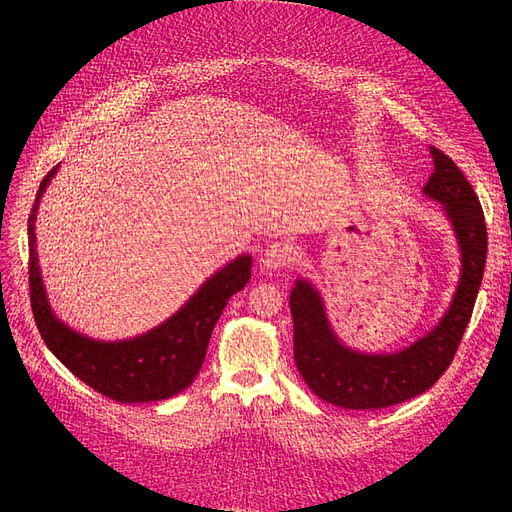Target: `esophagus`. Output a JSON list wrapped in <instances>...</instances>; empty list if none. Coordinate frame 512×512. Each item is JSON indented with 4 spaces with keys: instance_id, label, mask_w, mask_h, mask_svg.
<instances>
[{
    "instance_id": "1",
    "label": "esophagus",
    "mask_w": 512,
    "mask_h": 512,
    "mask_svg": "<svg viewBox=\"0 0 512 512\" xmlns=\"http://www.w3.org/2000/svg\"><path fill=\"white\" fill-rule=\"evenodd\" d=\"M294 262H297V250L288 241H275L262 256V267L267 271H280L294 265Z\"/></svg>"
}]
</instances>
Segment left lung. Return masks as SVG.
<instances>
[{"label": "left lung", "mask_w": 512, "mask_h": 512, "mask_svg": "<svg viewBox=\"0 0 512 512\" xmlns=\"http://www.w3.org/2000/svg\"><path fill=\"white\" fill-rule=\"evenodd\" d=\"M429 151L433 173L423 194L442 205L461 254L459 284L436 327L404 350L359 352L339 342L320 292L312 284L297 280L290 292L294 363L309 389L333 406L380 410L425 393L451 365L470 322L487 260L485 215L459 166L440 149L429 147Z\"/></svg>", "instance_id": "8db88e82"}]
</instances>
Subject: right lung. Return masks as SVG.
<instances>
[{"label": "right lung", "instance_id": "right-lung-1", "mask_svg": "<svg viewBox=\"0 0 512 512\" xmlns=\"http://www.w3.org/2000/svg\"><path fill=\"white\" fill-rule=\"evenodd\" d=\"M55 166L40 183L36 203L29 213V294L38 331L44 344L72 374L91 389L119 404H147L168 399L183 389L203 367L211 331L220 320L232 294L243 290L252 277V256L241 254L200 286L190 301L168 320L143 335L117 342L91 339L61 322L46 299L36 254V213L46 185L57 173Z\"/></svg>", "mask_w": 512, "mask_h": 512}]
</instances>
